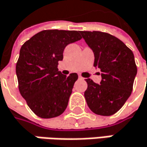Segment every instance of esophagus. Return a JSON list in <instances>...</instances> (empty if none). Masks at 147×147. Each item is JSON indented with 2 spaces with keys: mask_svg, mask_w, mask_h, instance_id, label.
Wrapping results in <instances>:
<instances>
[{
  "mask_svg": "<svg viewBox=\"0 0 147 147\" xmlns=\"http://www.w3.org/2000/svg\"><path fill=\"white\" fill-rule=\"evenodd\" d=\"M78 77H79V79H80V80H84V78L82 77L81 75H79V76H78Z\"/></svg>",
  "mask_w": 147,
  "mask_h": 147,
  "instance_id": "34e87169",
  "label": "esophagus"
}]
</instances>
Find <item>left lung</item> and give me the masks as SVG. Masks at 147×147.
Returning <instances> with one entry per match:
<instances>
[{
    "mask_svg": "<svg viewBox=\"0 0 147 147\" xmlns=\"http://www.w3.org/2000/svg\"><path fill=\"white\" fill-rule=\"evenodd\" d=\"M94 53V66L101 71L100 84L87 78L84 96L92 112L111 116L131 94L137 68L133 52L117 37L106 32L81 31Z\"/></svg>",
    "mask_w": 147,
    "mask_h": 147,
    "instance_id": "obj_1",
    "label": "left lung"
}]
</instances>
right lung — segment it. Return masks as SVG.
<instances>
[{"label": "right lung", "mask_w": 147, "mask_h": 147, "mask_svg": "<svg viewBox=\"0 0 147 147\" xmlns=\"http://www.w3.org/2000/svg\"><path fill=\"white\" fill-rule=\"evenodd\" d=\"M82 39L77 30H42L26 41L16 66L19 91L30 110L41 118L61 115L67 107L76 73L58 71L65 47Z\"/></svg>", "instance_id": "right-lung-1"}]
</instances>
